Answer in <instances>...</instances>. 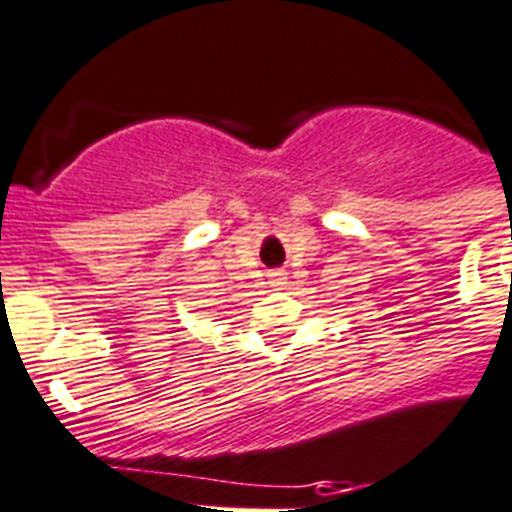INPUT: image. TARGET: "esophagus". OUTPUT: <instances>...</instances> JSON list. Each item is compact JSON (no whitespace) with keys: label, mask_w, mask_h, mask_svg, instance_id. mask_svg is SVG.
I'll return each instance as SVG.
<instances>
[{"label":"esophagus","mask_w":512,"mask_h":512,"mask_svg":"<svg viewBox=\"0 0 512 512\" xmlns=\"http://www.w3.org/2000/svg\"><path fill=\"white\" fill-rule=\"evenodd\" d=\"M285 280H287L285 272H274L272 274V287H282V285H285Z\"/></svg>","instance_id":"esophagus-1"}]
</instances>
